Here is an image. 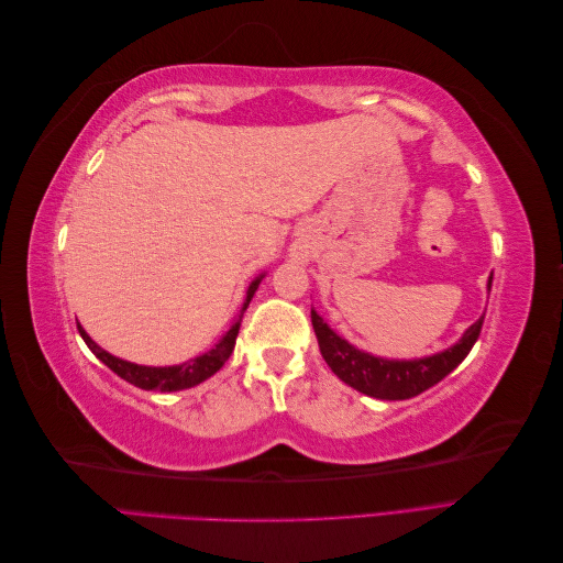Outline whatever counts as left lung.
Masks as SVG:
<instances>
[{
  "instance_id": "left-lung-1",
  "label": "left lung",
  "mask_w": 563,
  "mask_h": 563,
  "mask_svg": "<svg viewBox=\"0 0 563 563\" xmlns=\"http://www.w3.org/2000/svg\"><path fill=\"white\" fill-rule=\"evenodd\" d=\"M490 279H488V288H490ZM312 327L319 340V352L323 356V362L331 366V371L340 380L347 383L354 389L364 391L368 397L395 401V399H411L420 395V391L437 385L439 380H444L449 373L470 354L476 338L482 333L484 317L479 321H474L465 331V335L460 338V343H455L446 352H439L434 356H428V360H413V362H387L352 347L347 340L335 335L314 310H312Z\"/></svg>"
}]
</instances>
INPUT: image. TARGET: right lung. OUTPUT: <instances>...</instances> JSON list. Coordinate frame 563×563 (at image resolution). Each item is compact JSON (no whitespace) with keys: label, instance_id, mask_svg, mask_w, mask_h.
Wrapping results in <instances>:
<instances>
[{"label":"right lung","instance_id":"add662e5","mask_svg":"<svg viewBox=\"0 0 563 563\" xmlns=\"http://www.w3.org/2000/svg\"><path fill=\"white\" fill-rule=\"evenodd\" d=\"M261 279H255L249 291H246V302L242 308V314L246 312L249 302L255 294V288H258ZM79 329V335L84 338V343L89 345V350L98 356L100 362H103L108 368H112L119 378H124L126 383L141 387V389H159V391H176V389H187V387H195L199 385L201 380L211 378L213 373L223 366L230 354L234 350V340H236V333H240V321L234 323V327L223 335V340L220 343L209 350L207 354L197 356V360H190L185 362L180 366H166V368H152V366H139V364H131V362H124V360H117V356L108 354L106 350H100L93 340L87 335V331H84L81 327Z\"/></svg>","mask_w":563,"mask_h":563}]
</instances>
